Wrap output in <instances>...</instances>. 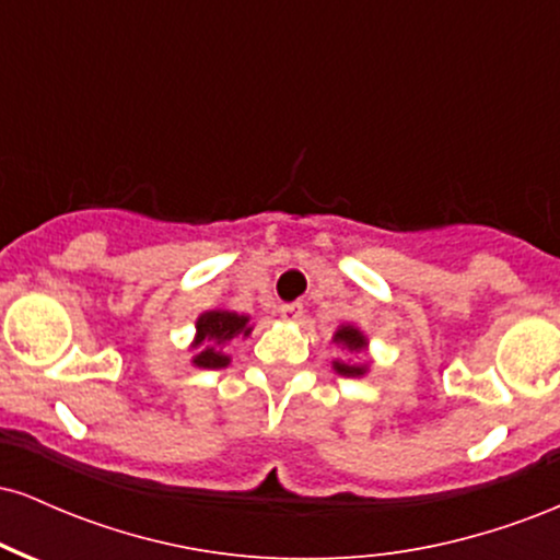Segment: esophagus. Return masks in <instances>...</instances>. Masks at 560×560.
I'll use <instances>...</instances> for the list:
<instances>
[{"mask_svg": "<svg viewBox=\"0 0 560 560\" xmlns=\"http://www.w3.org/2000/svg\"><path fill=\"white\" fill-rule=\"evenodd\" d=\"M279 316L284 320H300L302 318V305L300 302H287L279 307Z\"/></svg>", "mask_w": 560, "mask_h": 560, "instance_id": "1", "label": "esophagus"}]
</instances>
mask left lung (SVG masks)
I'll list each match as a JSON object with an SVG mask.
<instances>
[{
    "label": "left lung",
    "instance_id": "8db88e82",
    "mask_svg": "<svg viewBox=\"0 0 560 560\" xmlns=\"http://www.w3.org/2000/svg\"><path fill=\"white\" fill-rule=\"evenodd\" d=\"M334 339H337V342H342V345H347L350 347V350H361V347L365 345V339H363V334L358 331V329H352V326H342V329H339L337 334H334ZM334 369L339 371V374H345V376H361L363 371H365V365H350V363H334Z\"/></svg>",
    "mask_w": 560,
    "mask_h": 560
}]
</instances>
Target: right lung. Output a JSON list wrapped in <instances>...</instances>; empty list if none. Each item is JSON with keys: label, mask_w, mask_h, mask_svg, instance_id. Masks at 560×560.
I'll use <instances>...</instances> for the list:
<instances>
[{"label": "right lung", "mask_w": 560, "mask_h": 560, "mask_svg": "<svg viewBox=\"0 0 560 560\" xmlns=\"http://www.w3.org/2000/svg\"><path fill=\"white\" fill-rule=\"evenodd\" d=\"M247 316H236V313L229 311H210L205 316H199L195 347H205L195 355V365H199V369H223L229 363V355H223L213 345H226L234 337H240V334L247 337Z\"/></svg>", "instance_id": "1"}]
</instances>
